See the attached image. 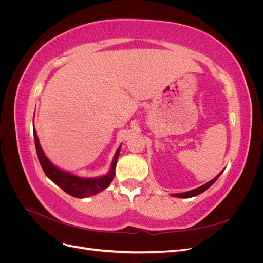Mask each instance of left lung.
I'll use <instances>...</instances> for the list:
<instances>
[{"instance_id":"1","label":"left lung","mask_w":263,"mask_h":263,"mask_svg":"<svg viewBox=\"0 0 263 263\" xmlns=\"http://www.w3.org/2000/svg\"><path fill=\"white\" fill-rule=\"evenodd\" d=\"M221 172H222V171H221ZM221 172L218 174V176L215 177L213 180H211V181H210V182H208V183H205L204 185H202V186H200V187L194 189V190H192V191H189V192H184V193L172 194V196H177V197H185V198H187V197H192V196H195V195L201 194V193H203V192H204V191L208 190L211 185H213V183L219 178V176L221 174Z\"/></svg>"}]
</instances>
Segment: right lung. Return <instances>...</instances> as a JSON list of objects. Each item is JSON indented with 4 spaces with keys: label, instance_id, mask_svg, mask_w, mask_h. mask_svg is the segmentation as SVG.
I'll return each mask as SVG.
<instances>
[{
    "label": "right lung",
    "instance_id": "right-lung-1",
    "mask_svg": "<svg viewBox=\"0 0 263 263\" xmlns=\"http://www.w3.org/2000/svg\"><path fill=\"white\" fill-rule=\"evenodd\" d=\"M34 139H35V146H36L38 160L42 165L45 174L69 195L79 197V198L91 196L106 189L110 184V182L113 181L115 176L116 162H117L121 148L117 149L113 159L112 168H110V171L106 174V176L101 177V178H95V179H83L58 169L57 166H54L48 159H47L41 147V144H39L37 133L35 129H34Z\"/></svg>",
    "mask_w": 263,
    "mask_h": 263
}]
</instances>
